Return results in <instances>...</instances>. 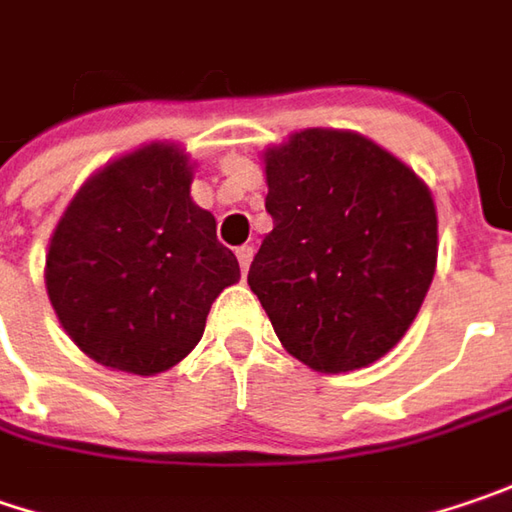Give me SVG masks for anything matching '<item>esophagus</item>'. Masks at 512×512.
I'll return each instance as SVG.
<instances>
[{"mask_svg":"<svg viewBox=\"0 0 512 512\" xmlns=\"http://www.w3.org/2000/svg\"><path fill=\"white\" fill-rule=\"evenodd\" d=\"M236 256H239V268H242V273H247L250 262H253V247H250V244H242V247L236 250Z\"/></svg>","mask_w":512,"mask_h":512,"instance_id":"34e87169","label":"esophagus"}]
</instances>
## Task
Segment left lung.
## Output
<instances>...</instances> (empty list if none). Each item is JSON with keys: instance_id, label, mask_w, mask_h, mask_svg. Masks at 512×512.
Returning <instances> with one entry per match:
<instances>
[{"instance_id": "1", "label": "left lung", "mask_w": 512, "mask_h": 512, "mask_svg": "<svg viewBox=\"0 0 512 512\" xmlns=\"http://www.w3.org/2000/svg\"><path fill=\"white\" fill-rule=\"evenodd\" d=\"M273 230L247 273L288 354L354 371L392 351L438 262L432 192L357 132L302 129L265 152Z\"/></svg>"}]
</instances>
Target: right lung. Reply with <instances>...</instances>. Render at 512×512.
I'll return each mask as SVG.
<instances>
[{"mask_svg": "<svg viewBox=\"0 0 512 512\" xmlns=\"http://www.w3.org/2000/svg\"><path fill=\"white\" fill-rule=\"evenodd\" d=\"M190 184L181 146L146 143L94 172L65 207L45 288L65 334L100 366L143 377L172 369L242 276Z\"/></svg>", "mask_w": 512, "mask_h": 512, "instance_id": "1", "label": "right lung"}]
</instances>
